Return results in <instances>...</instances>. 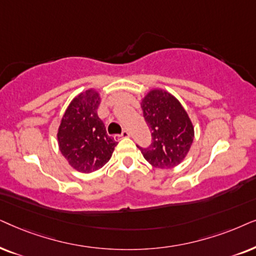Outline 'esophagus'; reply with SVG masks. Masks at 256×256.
I'll use <instances>...</instances> for the list:
<instances>
[{
    "label": "esophagus",
    "instance_id": "esophagus-1",
    "mask_svg": "<svg viewBox=\"0 0 256 256\" xmlns=\"http://www.w3.org/2000/svg\"><path fill=\"white\" fill-rule=\"evenodd\" d=\"M130 137V134H128V131H122V134H116L114 138L116 139H119V138H128Z\"/></svg>",
    "mask_w": 256,
    "mask_h": 256
}]
</instances>
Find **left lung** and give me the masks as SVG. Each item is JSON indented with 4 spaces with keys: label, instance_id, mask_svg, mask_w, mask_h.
I'll list each match as a JSON object with an SVG mask.
<instances>
[{
    "label": "left lung",
    "instance_id": "left-lung-1",
    "mask_svg": "<svg viewBox=\"0 0 256 256\" xmlns=\"http://www.w3.org/2000/svg\"><path fill=\"white\" fill-rule=\"evenodd\" d=\"M140 106L152 132V144L140 150L150 165L156 168H173L190 152L194 126L182 103L162 88H152L142 100Z\"/></svg>",
    "mask_w": 256,
    "mask_h": 256
}]
</instances>
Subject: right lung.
<instances>
[{
	"mask_svg": "<svg viewBox=\"0 0 256 256\" xmlns=\"http://www.w3.org/2000/svg\"><path fill=\"white\" fill-rule=\"evenodd\" d=\"M100 103V96L96 88L77 94L64 112L57 131L60 153L71 168L80 173L103 168L117 145L98 118Z\"/></svg>",
	"mask_w": 256,
	"mask_h": 256,
	"instance_id": "1",
	"label": "right lung"
}]
</instances>
